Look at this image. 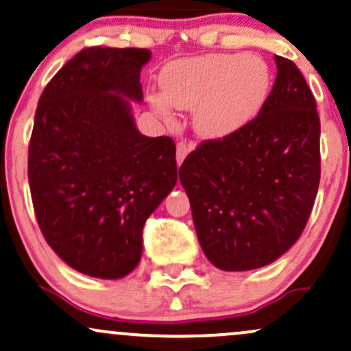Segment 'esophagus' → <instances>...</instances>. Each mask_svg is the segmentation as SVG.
Wrapping results in <instances>:
<instances>
[{
  "label": "esophagus",
  "instance_id": "34e87169",
  "mask_svg": "<svg viewBox=\"0 0 351 351\" xmlns=\"http://www.w3.org/2000/svg\"><path fill=\"white\" fill-rule=\"evenodd\" d=\"M191 150H193V145L191 143L180 142L178 145H176V163H178V165L183 163V160L186 158V155Z\"/></svg>",
  "mask_w": 351,
  "mask_h": 351
}]
</instances>
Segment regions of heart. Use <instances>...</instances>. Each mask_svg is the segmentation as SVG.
I'll list each match as a JSON object with an SVG mask.
<instances>
[{"label": "heart", "mask_w": 351, "mask_h": 351, "mask_svg": "<svg viewBox=\"0 0 351 351\" xmlns=\"http://www.w3.org/2000/svg\"><path fill=\"white\" fill-rule=\"evenodd\" d=\"M160 86L165 97L150 95L153 110L171 120L169 101L181 110L195 108L196 134L206 140H224L263 114L272 92V71L257 56L217 52L168 64Z\"/></svg>", "instance_id": "obj_1"}]
</instances>
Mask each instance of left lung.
I'll list each match as a JSON object with an SVG mask.
<instances>
[{
	"label": "left lung",
	"instance_id": "obj_1",
	"mask_svg": "<svg viewBox=\"0 0 351 351\" xmlns=\"http://www.w3.org/2000/svg\"><path fill=\"white\" fill-rule=\"evenodd\" d=\"M274 59L263 114L239 134L203 142L180 168L201 249L221 271L259 269L287 252L320 183L315 99L292 60Z\"/></svg>",
	"mask_w": 351,
	"mask_h": 351
}]
</instances>
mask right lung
<instances>
[{
  "label": "right lung",
  "instance_id": "obj_1",
  "mask_svg": "<svg viewBox=\"0 0 351 351\" xmlns=\"http://www.w3.org/2000/svg\"><path fill=\"white\" fill-rule=\"evenodd\" d=\"M150 58L136 47H87L36 108L27 156L36 219L52 251L90 277L134 271L145 221L178 180L175 142L142 135L132 114Z\"/></svg>",
  "mask_w": 351,
  "mask_h": 351
}]
</instances>
